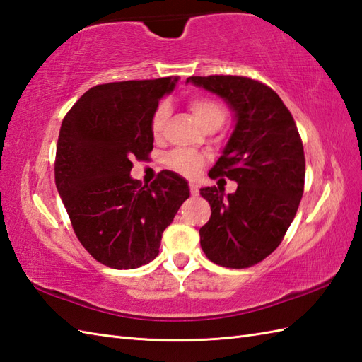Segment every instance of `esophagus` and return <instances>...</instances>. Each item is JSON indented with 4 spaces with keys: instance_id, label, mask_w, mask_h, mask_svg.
<instances>
[{
    "instance_id": "obj_1",
    "label": "esophagus",
    "mask_w": 362,
    "mask_h": 362,
    "mask_svg": "<svg viewBox=\"0 0 362 362\" xmlns=\"http://www.w3.org/2000/svg\"><path fill=\"white\" fill-rule=\"evenodd\" d=\"M189 191H191V194H193V196H197V194H199V187H197V183H194V182H189Z\"/></svg>"
}]
</instances>
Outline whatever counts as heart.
I'll return each instance as SVG.
<instances>
[{"mask_svg": "<svg viewBox=\"0 0 362 362\" xmlns=\"http://www.w3.org/2000/svg\"><path fill=\"white\" fill-rule=\"evenodd\" d=\"M189 110L194 115L196 121L199 122L204 130L209 127H219L226 119V109L219 104L216 99L209 96H194L189 99ZM169 115L168 105L161 104L158 109L153 112L152 121H151V130L152 134L158 136L163 132L166 119ZM204 163V157L201 153L193 151H175L168 157V165L171 166L174 171L183 175H194Z\"/></svg>", "mask_w": 362, "mask_h": 362, "instance_id": "obj_1", "label": "heart"}]
</instances>
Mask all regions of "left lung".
<instances>
[{"label": "left lung", "mask_w": 362, "mask_h": 362, "mask_svg": "<svg viewBox=\"0 0 362 362\" xmlns=\"http://www.w3.org/2000/svg\"><path fill=\"white\" fill-rule=\"evenodd\" d=\"M187 83L218 95L235 126L209 175H226L238 188H201L211 206L199 230L210 261L243 269L279 247L294 219L305 185V153L294 118L264 83L241 76H191Z\"/></svg>", "instance_id": "1"}]
</instances>
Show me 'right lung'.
Returning <instances> with one entry per match:
<instances>
[{
    "instance_id": "right-lung-1",
    "label": "right lung",
    "mask_w": 362,
    "mask_h": 362,
    "mask_svg": "<svg viewBox=\"0 0 362 362\" xmlns=\"http://www.w3.org/2000/svg\"><path fill=\"white\" fill-rule=\"evenodd\" d=\"M177 82L174 76L96 86L60 127L54 168L59 196L81 244L109 267L151 263L165 228L189 197L188 182L168 169L149 187L130 175L132 160L152 151V115Z\"/></svg>"
}]
</instances>
